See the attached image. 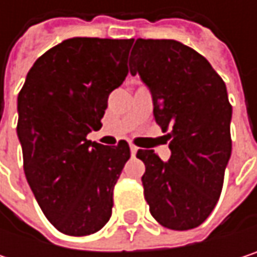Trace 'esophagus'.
<instances>
[{
  "mask_svg": "<svg viewBox=\"0 0 257 257\" xmlns=\"http://www.w3.org/2000/svg\"><path fill=\"white\" fill-rule=\"evenodd\" d=\"M129 149H131V155H132V156H135V155H137V152H138V147H137V146H134V144H131V146H129Z\"/></svg>",
  "mask_w": 257,
  "mask_h": 257,
  "instance_id": "1",
  "label": "esophagus"
}]
</instances>
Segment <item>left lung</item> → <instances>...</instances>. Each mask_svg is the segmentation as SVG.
<instances>
[{"label":"left lung","instance_id":"left-lung-1","mask_svg":"<svg viewBox=\"0 0 257 257\" xmlns=\"http://www.w3.org/2000/svg\"><path fill=\"white\" fill-rule=\"evenodd\" d=\"M153 96V116L168 131L171 158L138 150L152 216L165 228L199 226L216 207L231 158L232 105L226 86L210 62L176 40L138 38L129 58Z\"/></svg>","mask_w":257,"mask_h":257}]
</instances>
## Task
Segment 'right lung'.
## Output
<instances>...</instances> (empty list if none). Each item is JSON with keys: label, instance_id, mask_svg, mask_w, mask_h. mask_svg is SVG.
<instances>
[{"label": "right lung", "instance_id": "obj_1", "mask_svg": "<svg viewBox=\"0 0 257 257\" xmlns=\"http://www.w3.org/2000/svg\"><path fill=\"white\" fill-rule=\"evenodd\" d=\"M134 40L76 37L41 55L18 96V137L28 184L62 233L98 232L111 217L113 190L131 158L128 143L86 138L101 129L108 95L128 76Z\"/></svg>", "mask_w": 257, "mask_h": 257}]
</instances>
